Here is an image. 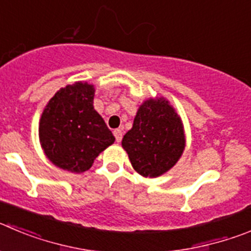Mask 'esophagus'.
I'll return each mask as SVG.
<instances>
[{
	"label": "esophagus",
	"mask_w": 251,
	"mask_h": 251,
	"mask_svg": "<svg viewBox=\"0 0 251 251\" xmlns=\"http://www.w3.org/2000/svg\"><path fill=\"white\" fill-rule=\"evenodd\" d=\"M114 136L116 142H121V140H123V131H121L120 128H116V130L114 131Z\"/></svg>",
	"instance_id": "1"
}]
</instances>
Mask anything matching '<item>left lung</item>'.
<instances>
[{
    "instance_id": "8db88e82",
    "label": "left lung",
    "mask_w": 251,
    "mask_h": 251,
    "mask_svg": "<svg viewBox=\"0 0 251 251\" xmlns=\"http://www.w3.org/2000/svg\"><path fill=\"white\" fill-rule=\"evenodd\" d=\"M181 119L165 99H150L140 106L123 147L132 167L144 177H158L177 163L184 150Z\"/></svg>"
}]
</instances>
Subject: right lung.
<instances>
[{
  "instance_id": "right-lung-1",
  "label": "right lung",
  "mask_w": 251,
  "mask_h": 251,
  "mask_svg": "<svg viewBox=\"0 0 251 251\" xmlns=\"http://www.w3.org/2000/svg\"><path fill=\"white\" fill-rule=\"evenodd\" d=\"M94 86L75 83L49 100L39 123V140L47 157L65 171L80 173L115 137L93 106Z\"/></svg>"
}]
</instances>
